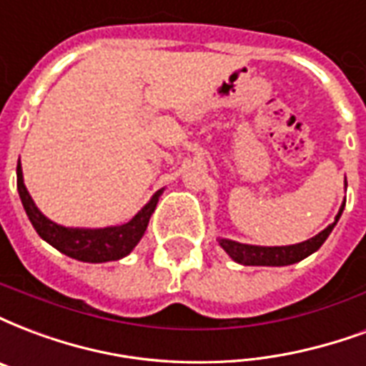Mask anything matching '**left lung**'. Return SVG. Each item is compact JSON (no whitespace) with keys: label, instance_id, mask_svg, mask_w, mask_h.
Here are the masks:
<instances>
[{"label":"left lung","instance_id":"obj_1","mask_svg":"<svg viewBox=\"0 0 366 366\" xmlns=\"http://www.w3.org/2000/svg\"><path fill=\"white\" fill-rule=\"evenodd\" d=\"M347 187V181H345ZM343 208H345V199L343 204L337 212L334 224H330L326 229L315 235V237L307 239L303 243H295V245H285V247H260V245H247V243H239V241H232V239L219 237L218 243L229 257L243 266H290L295 264L299 260H303L312 252H317L322 243L328 239L332 229L336 227L337 219L342 216Z\"/></svg>","mask_w":366,"mask_h":366}]
</instances>
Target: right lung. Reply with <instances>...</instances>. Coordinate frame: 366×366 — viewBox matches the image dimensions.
Wrapping results in <instances>:
<instances>
[{"mask_svg": "<svg viewBox=\"0 0 366 366\" xmlns=\"http://www.w3.org/2000/svg\"><path fill=\"white\" fill-rule=\"evenodd\" d=\"M16 191H19V197H21L30 224L34 225L36 233L46 243L56 247L57 251L75 258V260L94 262V264L119 260V258L127 257L129 252L139 245V241L147 232L150 216L156 210L158 199L164 193V189L154 193L152 199L148 200L127 224L108 225V227H65V225H59L46 218L38 210V206L34 204V200L24 187L21 160L16 164Z\"/></svg>", "mask_w": 366, "mask_h": 366, "instance_id": "1", "label": "right lung"}]
</instances>
